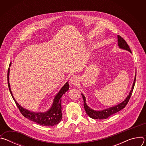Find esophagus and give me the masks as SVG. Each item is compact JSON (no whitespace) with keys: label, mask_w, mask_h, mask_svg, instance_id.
Listing matches in <instances>:
<instances>
[{"label":"esophagus","mask_w":146,"mask_h":146,"mask_svg":"<svg viewBox=\"0 0 146 146\" xmlns=\"http://www.w3.org/2000/svg\"><path fill=\"white\" fill-rule=\"evenodd\" d=\"M78 80L77 77L76 76H73V77H71V78L70 79V84L72 85H76L78 82Z\"/></svg>","instance_id":"esophagus-1"}]
</instances>
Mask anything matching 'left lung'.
Masks as SVG:
<instances>
[{
    "label": "left lung",
    "instance_id": "8db88e82",
    "mask_svg": "<svg viewBox=\"0 0 146 146\" xmlns=\"http://www.w3.org/2000/svg\"><path fill=\"white\" fill-rule=\"evenodd\" d=\"M118 46L119 48L126 50L129 51L131 53H132L131 50L128 46V44H127V43L126 42V41L121 36L118 35ZM136 75H135V80L133 81V84L132 87V90L130 91L129 95L127 96V98H126V99H125L124 101H123L122 103H119V105H117L114 107H111L109 109H105L101 111H95L94 110L92 109H91V108H90L86 104V98L84 96L83 94L82 95L83 100H84V107L85 109V110L87 113V114H88V115L93 118V119H106L108 118L109 117H110V115L118 112L119 111H120L121 110L123 109V108H125L127 106V105L128 104L131 96L132 94V92L135 87V81H136Z\"/></svg>",
    "mask_w": 146,
    "mask_h": 146
}]
</instances>
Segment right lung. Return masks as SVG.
I'll return each mask as SVG.
<instances>
[{
    "label": "right lung",
    "mask_w": 146,
    "mask_h": 146,
    "mask_svg": "<svg viewBox=\"0 0 146 146\" xmlns=\"http://www.w3.org/2000/svg\"><path fill=\"white\" fill-rule=\"evenodd\" d=\"M11 63L10 64V66ZM9 71L10 68L8 69L7 71V81H8V86L10 92V94L15 102L17 108L19 109L21 113L24 117L27 118L39 124L42 126L45 127H52L55 125L58 124L62 118V107H61V98L66 91L69 90V83L67 82L64 86V87L61 88L59 92L55 96L52 106L51 109L45 113H35L31 112L30 111L27 110V109H24L21 106L18 105V103L16 102L14 96L12 94L10 83H9Z\"/></svg>",
    "instance_id": "right-lung-1"
}]
</instances>
